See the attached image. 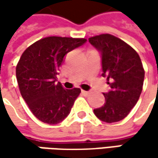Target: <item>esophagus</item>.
Wrapping results in <instances>:
<instances>
[{"instance_id": "34e87169", "label": "esophagus", "mask_w": 158, "mask_h": 158, "mask_svg": "<svg viewBox=\"0 0 158 158\" xmlns=\"http://www.w3.org/2000/svg\"><path fill=\"white\" fill-rule=\"evenodd\" d=\"M81 93L84 94V95H89V91H86V90H81Z\"/></svg>"}]
</instances>
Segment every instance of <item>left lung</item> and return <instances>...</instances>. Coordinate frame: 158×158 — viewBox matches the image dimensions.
<instances>
[{"instance_id": "1", "label": "left lung", "mask_w": 158, "mask_h": 158, "mask_svg": "<svg viewBox=\"0 0 158 158\" xmlns=\"http://www.w3.org/2000/svg\"><path fill=\"white\" fill-rule=\"evenodd\" d=\"M101 52L102 76L110 89L103 93L105 103L94 114L102 122L115 123L124 119L135 107L142 92L144 70L139 55L118 37L103 34L89 38Z\"/></svg>"}]
</instances>
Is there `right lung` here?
Returning a JSON list of instances; mask_svg holds the SVG:
<instances>
[{
  "instance_id": "obj_1",
  "label": "right lung",
  "mask_w": 158,
  "mask_h": 158,
  "mask_svg": "<svg viewBox=\"0 0 158 158\" xmlns=\"http://www.w3.org/2000/svg\"><path fill=\"white\" fill-rule=\"evenodd\" d=\"M86 41L85 38L49 36L23 53L16 67L18 86L29 109L41 122L56 124L69 114L80 89H65L56 76L65 56Z\"/></svg>"
}]
</instances>
